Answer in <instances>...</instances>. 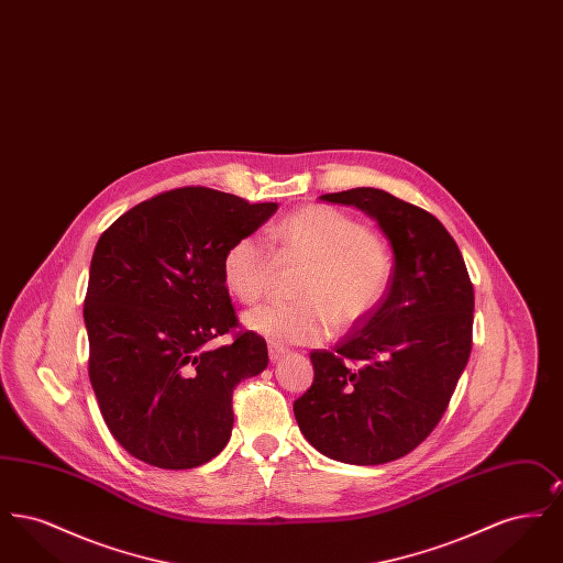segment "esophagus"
Masks as SVG:
<instances>
[{"label": "esophagus", "mask_w": 563, "mask_h": 563, "mask_svg": "<svg viewBox=\"0 0 563 563\" xmlns=\"http://www.w3.org/2000/svg\"><path fill=\"white\" fill-rule=\"evenodd\" d=\"M268 354L269 361L276 363V361H280V358L287 354V349L280 346V344H268Z\"/></svg>", "instance_id": "obj_1"}]
</instances>
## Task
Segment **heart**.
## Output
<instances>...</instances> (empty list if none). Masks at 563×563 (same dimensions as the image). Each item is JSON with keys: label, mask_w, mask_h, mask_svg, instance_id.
I'll return each instance as SVG.
<instances>
[{"label": "heart", "mask_w": 563, "mask_h": 563, "mask_svg": "<svg viewBox=\"0 0 563 563\" xmlns=\"http://www.w3.org/2000/svg\"><path fill=\"white\" fill-rule=\"evenodd\" d=\"M280 257L308 262L291 303H266L244 314V324L283 344H314L333 324L352 327L365 321L388 291L393 262L374 232L331 207L310 205L287 214L269 230ZM274 268L268 244L257 234H244L223 255V283L244 303L266 294Z\"/></svg>", "instance_id": "obj_1"}]
</instances>
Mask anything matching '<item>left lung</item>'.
Returning a JSON list of instances; mask_svg holds the SVG:
<instances>
[{"instance_id":"8db88e82","label":"left lung","mask_w":563,"mask_h":563,"mask_svg":"<svg viewBox=\"0 0 563 563\" xmlns=\"http://www.w3.org/2000/svg\"><path fill=\"white\" fill-rule=\"evenodd\" d=\"M369 214L390 242V287L333 350H314L312 386L294 402L321 454L386 464L416 450L443 418L473 349L475 294L443 223L384 189L321 196Z\"/></svg>"}]
</instances>
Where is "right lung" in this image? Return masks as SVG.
Returning a JSON list of instances; mask_svg holds the SVG:
<instances>
[{
	"label": "right lung",
	"instance_id": "obj_1",
	"mask_svg": "<svg viewBox=\"0 0 563 563\" xmlns=\"http://www.w3.org/2000/svg\"><path fill=\"white\" fill-rule=\"evenodd\" d=\"M234 194L179 188L118 217L95 246L84 322L88 375L113 439L136 460L170 471L219 454L232 434V393L268 367L239 327L223 255L276 213Z\"/></svg>",
	"mask_w": 563,
	"mask_h": 563
}]
</instances>
